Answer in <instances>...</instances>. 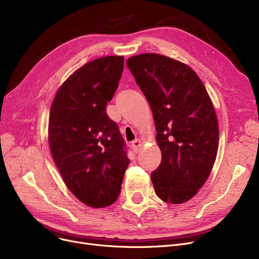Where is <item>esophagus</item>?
Instances as JSON below:
<instances>
[{
    "instance_id": "1",
    "label": "esophagus",
    "mask_w": 259,
    "mask_h": 259,
    "mask_svg": "<svg viewBox=\"0 0 259 259\" xmlns=\"http://www.w3.org/2000/svg\"><path fill=\"white\" fill-rule=\"evenodd\" d=\"M141 145H142V142H141V140H139V139L134 140V141L131 143V147H132V149H133V150H134L135 152L139 151V148L141 147Z\"/></svg>"
}]
</instances>
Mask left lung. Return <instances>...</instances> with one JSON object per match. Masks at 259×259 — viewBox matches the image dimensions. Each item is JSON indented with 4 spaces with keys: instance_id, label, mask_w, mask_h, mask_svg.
Instances as JSON below:
<instances>
[{
    "instance_id": "obj_1",
    "label": "left lung",
    "mask_w": 259,
    "mask_h": 259,
    "mask_svg": "<svg viewBox=\"0 0 259 259\" xmlns=\"http://www.w3.org/2000/svg\"><path fill=\"white\" fill-rule=\"evenodd\" d=\"M127 67L153 113L161 161L151 173L157 196L169 203L192 198L206 183L219 149L211 99L191 68L156 53L131 57Z\"/></svg>"
}]
</instances>
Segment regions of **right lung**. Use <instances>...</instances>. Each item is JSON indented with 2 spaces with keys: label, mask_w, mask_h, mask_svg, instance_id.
<instances>
[{
  "label": "right lung",
  "mask_w": 259,
  "mask_h": 259,
  "mask_svg": "<svg viewBox=\"0 0 259 259\" xmlns=\"http://www.w3.org/2000/svg\"><path fill=\"white\" fill-rule=\"evenodd\" d=\"M122 70L124 57L85 64L64 81L50 109L53 160L68 189L93 208L117 199L130 162L116 122L106 113Z\"/></svg>",
  "instance_id": "1"
}]
</instances>
